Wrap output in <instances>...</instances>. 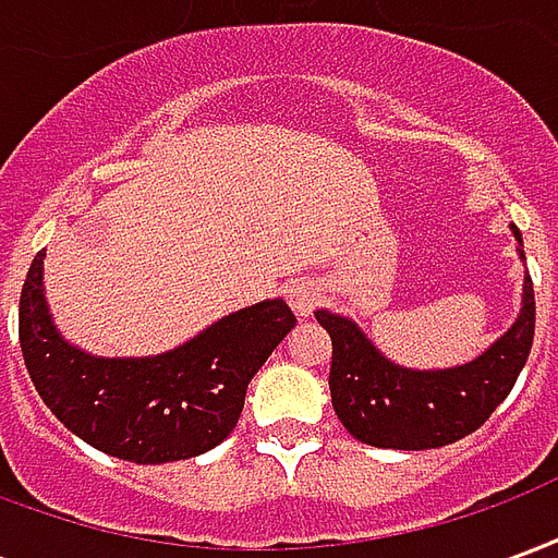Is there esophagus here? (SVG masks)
Here are the masks:
<instances>
[{"label": "esophagus", "mask_w": 558, "mask_h": 558, "mask_svg": "<svg viewBox=\"0 0 558 558\" xmlns=\"http://www.w3.org/2000/svg\"><path fill=\"white\" fill-rule=\"evenodd\" d=\"M287 302H290V307L295 311V316L304 319V316L314 314L316 304L323 302V292H319V287H316L314 280H295L290 290H287Z\"/></svg>", "instance_id": "34e87169"}]
</instances>
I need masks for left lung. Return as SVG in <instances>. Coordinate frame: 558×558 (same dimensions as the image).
<instances>
[{"mask_svg": "<svg viewBox=\"0 0 558 558\" xmlns=\"http://www.w3.org/2000/svg\"><path fill=\"white\" fill-rule=\"evenodd\" d=\"M520 242V230L511 227ZM331 338V407L340 424L376 448L424 451L478 430L508 398L535 338V290L523 280L517 323L475 362L448 371H410L391 364L352 319L316 311Z\"/></svg>", "mask_w": 558, "mask_h": 558, "instance_id": "1", "label": "left lung"}]
</instances>
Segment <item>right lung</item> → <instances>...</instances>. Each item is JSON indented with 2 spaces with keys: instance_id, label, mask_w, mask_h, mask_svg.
<instances>
[{
  "instance_id": "add662e5",
  "label": "right lung",
  "mask_w": 558,
  "mask_h": 558,
  "mask_svg": "<svg viewBox=\"0 0 558 558\" xmlns=\"http://www.w3.org/2000/svg\"><path fill=\"white\" fill-rule=\"evenodd\" d=\"M44 251L20 292V350L41 400L68 430L134 463L187 460L223 442L247 383L290 335L287 302H259L155 359H92L53 328L41 287Z\"/></svg>"
}]
</instances>
